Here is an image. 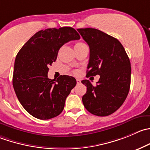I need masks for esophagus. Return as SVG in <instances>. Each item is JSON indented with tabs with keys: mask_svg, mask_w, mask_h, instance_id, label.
Wrapping results in <instances>:
<instances>
[{
	"mask_svg": "<svg viewBox=\"0 0 150 150\" xmlns=\"http://www.w3.org/2000/svg\"><path fill=\"white\" fill-rule=\"evenodd\" d=\"M76 81H77V83H78V84L81 83V80H80V79H77Z\"/></svg>",
	"mask_w": 150,
	"mask_h": 150,
	"instance_id": "1",
	"label": "esophagus"
}]
</instances>
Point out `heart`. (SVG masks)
I'll list each match as a JSON object with an SVG mask.
<instances>
[{
    "label": "heart",
    "instance_id": "1",
    "mask_svg": "<svg viewBox=\"0 0 150 150\" xmlns=\"http://www.w3.org/2000/svg\"><path fill=\"white\" fill-rule=\"evenodd\" d=\"M84 43H83V42H78V43H76V44H75V46H78V45H83Z\"/></svg>",
    "mask_w": 150,
    "mask_h": 150
}]
</instances>
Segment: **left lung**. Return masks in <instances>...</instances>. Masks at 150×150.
<instances>
[{
    "instance_id": "obj_1",
    "label": "left lung",
    "mask_w": 150,
    "mask_h": 150,
    "mask_svg": "<svg viewBox=\"0 0 150 150\" xmlns=\"http://www.w3.org/2000/svg\"><path fill=\"white\" fill-rule=\"evenodd\" d=\"M78 31L89 46L87 76L100 75L97 85L88 80L81 81L87 87L82 101L88 112L99 117L110 115L125 100L130 86V59L120 42L91 28Z\"/></svg>"
}]
</instances>
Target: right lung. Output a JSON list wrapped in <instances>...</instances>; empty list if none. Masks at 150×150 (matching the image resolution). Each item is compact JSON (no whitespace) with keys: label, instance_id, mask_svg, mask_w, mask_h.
<instances>
[{"label":"right lung","instance_id":"right-lung-1","mask_svg":"<svg viewBox=\"0 0 150 150\" xmlns=\"http://www.w3.org/2000/svg\"><path fill=\"white\" fill-rule=\"evenodd\" d=\"M80 38L79 33L71 27L41 30L17 53L13 87L23 107L35 118L49 120L63 110L76 80L69 75H61L56 81L49 79L48 67L56 62L62 46Z\"/></svg>","mask_w":150,"mask_h":150}]
</instances>
